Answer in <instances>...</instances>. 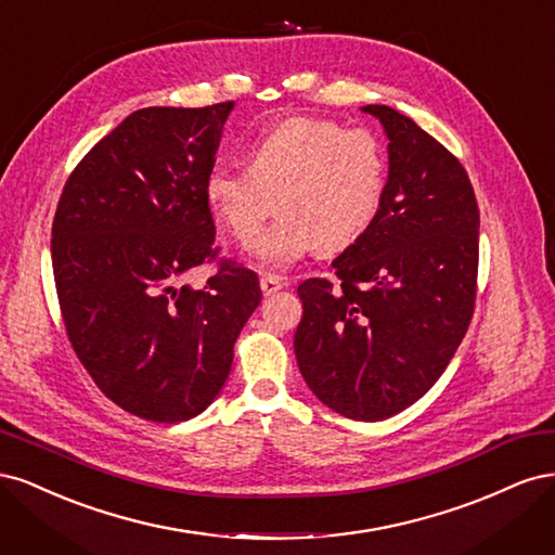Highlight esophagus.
Returning <instances> with one entry per match:
<instances>
[{
  "mask_svg": "<svg viewBox=\"0 0 555 555\" xmlns=\"http://www.w3.org/2000/svg\"><path fill=\"white\" fill-rule=\"evenodd\" d=\"M282 287H284V280L280 275H271V273L261 275V292H263V296H273Z\"/></svg>",
  "mask_w": 555,
  "mask_h": 555,
  "instance_id": "obj_1",
  "label": "esophagus"
}]
</instances>
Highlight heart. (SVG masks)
<instances>
[{
	"mask_svg": "<svg viewBox=\"0 0 555 555\" xmlns=\"http://www.w3.org/2000/svg\"><path fill=\"white\" fill-rule=\"evenodd\" d=\"M247 166L212 164L204 196L238 241L257 236L275 210L280 220L249 255L284 271L317 247L343 251L375 224L386 190V155L365 129H343L324 117H287L251 139Z\"/></svg>",
	"mask_w": 555,
	"mask_h": 555,
	"instance_id": "obj_1",
	"label": "heart"
}]
</instances>
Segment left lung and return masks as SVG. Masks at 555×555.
Masks as SVG:
<instances>
[{
	"label": "left lung",
	"mask_w": 555,
	"mask_h": 555,
	"mask_svg": "<svg viewBox=\"0 0 555 555\" xmlns=\"http://www.w3.org/2000/svg\"><path fill=\"white\" fill-rule=\"evenodd\" d=\"M389 141L375 224L298 287L294 351L310 391L347 418L382 422L422 398L469 326L479 208L461 162L391 106L361 108Z\"/></svg>",
	"instance_id": "8db88e82"
}]
</instances>
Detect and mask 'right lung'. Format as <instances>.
<instances>
[{"mask_svg":"<svg viewBox=\"0 0 555 555\" xmlns=\"http://www.w3.org/2000/svg\"><path fill=\"white\" fill-rule=\"evenodd\" d=\"M233 102L131 113L82 157L53 220L66 335L99 389L129 414L178 424L222 391L233 343L261 300L255 271L215 257L204 180Z\"/></svg>","mask_w":555,"mask_h":555,"instance_id":"right-lung-1","label":"right lung"}]
</instances>
